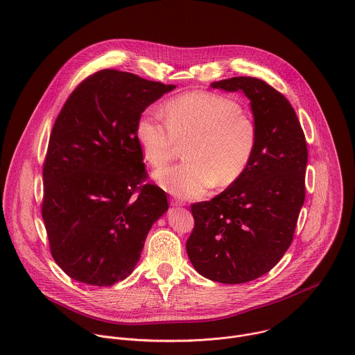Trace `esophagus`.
Here are the masks:
<instances>
[{
	"label": "esophagus",
	"mask_w": 355,
	"mask_h": 355,
	"mask_svg": "<svg viewBox=\"0 0 355 355\" xmlns=\"http://www.w3.org/2000/svg\"><path fill=\"white\" fill-rule=\"evenodd\" d=\"M171 205L180 208V207H184V202L180 200V199H171Z\"/></svg>",
	"instance_id": "obj_1"
}]
</instances>
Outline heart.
<instances>
[{"mask_svg":"<svg viewBox=\"0 0 355 355\" xmlns=\"http://www.w3.org/2000/svg\"><path fill=\"white\" fill-rule=\"evenodd\" d=\"M164 116L153 107L137 119L136 140L143 157L164 167L185 144L184 159L155 173L156 181L180 198H199L215 184L227 187L247 170L257 144L256 125L236 101L205 91L174 98Z\"/></svg>","mask_w":355,"mask_h":355,"instance_id":"obj_1","label":"heart"}]
</instances>
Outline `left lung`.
<instances>
[{"mask_svg": "<svg viewBox=\"0 0 355 355\" xmlns=\"http://www.w3.org/2000/svg\"><path fill=\"white\" fill-rule=\"evenodd\" d=\"M211 87L250 99L257 144L236 182L191 207L187 254L202 277L244 284L275 267L292 243L305 202L308 147L289 101L263 80L233 77Z\"/></svg>", "mask_w": 355, "mask_h": 355, "instance_id": "1", "label": "left lung"}]
</instances>
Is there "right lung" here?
I'll return each instance as SVG.
<instances>
[{
    "mask_svg": "<svg viewBox=\"0 0 355 355\" xmlns=\"http://www.w3.org/2000/svg\"><path fill=\"white\" fill-rule=\"evenodd\" d=\"M175 85L103 70L59 114L43 166L42 216L56 264L73 279L111 286L140 260L147 233L168 209L146 178L136 123Z\"/></svg>",
    "mask_w": 355,
    "mask_h": 355,
    "instance_id": "1",
    "label": "right lung"
}]
</instances>
